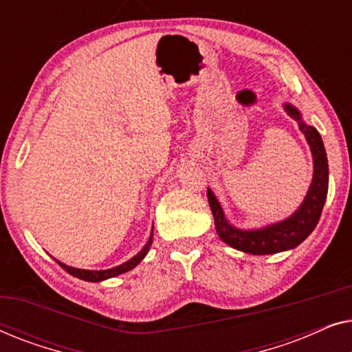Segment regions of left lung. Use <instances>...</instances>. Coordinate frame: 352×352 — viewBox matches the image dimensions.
Masks as SVG:
<instances>
[{"mask_svg": "<svg viewBox=\"0 0 352 352\" xmlns=\"http://www.w3.org/2000/svg\"><path fill=\"white\" fill-rule=\"evenodd\" d=\"M285 110L290 117L300 122V129L309 142L312 157H314V177H312L311 189L307 192L305 201L300 210L282 223L267 226L259 230H239L230 226L224 218L221 205L216 200L213 192L208 189V204L213 213L216 230L223 242L235 250L252 254H272L285 250L295 248L316 229L319 223L322 208H324L327 190H329V163L324 142L319 131L314 126H307L301 122L300 112L292 105H285Z\"/></svg>", "mask_w": 352, "mask_h": 352, "instance_id": "8db88e82", "label": "left lung"}]
</instances>
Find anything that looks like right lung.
<instances>
[{"label": "right lung", "instance_id": "1", "mask_svg": "<svg viewBox=\"0 0 352 352\" xmlns=\"http://www.w3.org/2000/svg\"><path fill=\"white\" fill-rule=\"evenodd\" d=\"M151 245H152V235H151V239H148V242H147L146 247H144V248L141 250V252H139V253L136 254V256L131 258V259H129V261H126L124 264H122V266H117V267H113V269H107V271H85V269H75V267L65 266V264L60 263V261H57V263L60 264L64 271L72 274V276H74V277L81 278V280H86V282H100V280H105V278H110V277L118 276V274H123V272L131 271L133 267H136L138 264L142 261L144 256H146V254H147L148 248H151Z\"/></svg>", "mask_w": 352, "mask_h": 352}]
</instances>
